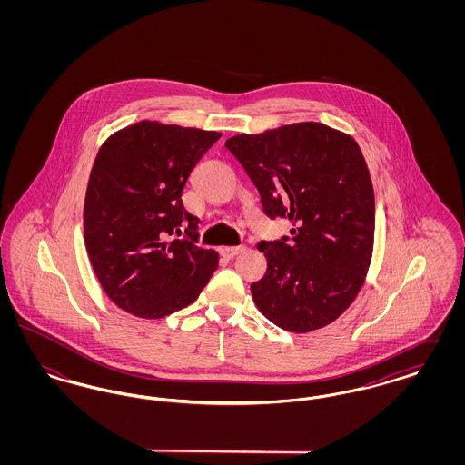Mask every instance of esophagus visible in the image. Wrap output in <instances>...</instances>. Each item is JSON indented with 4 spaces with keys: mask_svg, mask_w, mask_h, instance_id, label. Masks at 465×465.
<instances>
[{
    "mask_svg": "<svg viewBox=\"0 0 465 465\" xmlns=\"http://www.w3.org/2000/svg\"><path fill=\"white\" fill-rule=\"evenodd\" d=\"M243 247L242 245H233V247H222L220 249V252H222L223 258H226V260H232V258H235L239 252H242Z\"/></svg>",
    "mask_w": 465,
    "mask_h": 465,
    "instance_id": "34e87169",
    "label": "esophagus"
}]
</instances>
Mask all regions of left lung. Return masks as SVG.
<instances>
[{
    "instance_id": "left-lung-1",
    "label": "left lung",
    "mask_w": 465,
    "mask_h": 465,
    "mask_svg": "<svg viewBox=\"0 0 465 465\" xmlns=\"http://www.w3.org/2000/svg\"><path fill=\"white\" fill-rule=\"evenodd\" d=\"M256 186L270 220L291 235L262 241L266 273L251 284L256 307L275 326L309 332L352 303L371 262L375 193L361 148L315 122L224 143Z\"/></svg>"
}]
</instances>
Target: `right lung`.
I'll return each mask as SVG.
<instances>
[{"mask_svg": "<svg viewBox=\"0 0 465 465\" xmlns=\"http://www.w3.org/2000/svg\"><path fill=\"white\" fill-rule=\"evenodd\" d=\"M214 131L139 122L108 137L90 173L84 228L90 263L111 302L160 319L199 298L218 252L199 247L183 190ZM185 232L183 240L173 234Z\"/></svg>", "mask_w": 465, "mask_h": 465, "instance_id": "add662e5", "label": "right lung"}]
</instances>
